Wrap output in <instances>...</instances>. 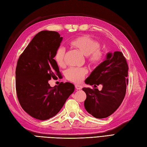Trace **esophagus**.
<instances>
[{"label":"esophagus","instance_id":"esophagus-1","mask_svg":"<svg viewBox=\"0 0 147 147\" xmlns=\"http://www.w3.org/2000/svg\"><path fill=\"white\" fill-rule=\"evenodd\" d=\"M75 88L77 90H80L82 89V86L81 85H79V84H76L75 85Z\"/></svg>","mask_w":147,"mask_h":147}]
</instances>
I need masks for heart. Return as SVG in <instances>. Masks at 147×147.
<instances>
[{"label": "heart", "mask_w": 147, "mask_h": 147, "mask_svg": "<svg viewBox=\"0 0 147 147\" xmlns=\"http://www.w3.org/2000/svg\"><path fill=\"white\" fill-rule=\"evenodd\" d=\"M71 47L76 49L82 55L86 56L88 61L96 65L102 61L103 53L99 50L100 45L97 41L88 35L78 36L69 42ZM65 49L63 47H59L56 51L55 60L59 66H63L65 64ZM88 73L87 69L74 68L71 67L67 69L66 73V78L67 80L74 82H80L83 80L84 76Z\"/></svg>", "instance_id": "heart-1"}]
</instances>
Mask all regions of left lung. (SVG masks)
Masks as SVG:
<instances>
[{"mask_svg":"<svg viewBox=\"0 0 147 147\" xmlns=\"http://www.w3.org/2000/svg\"><path fill=\"white\" fill-rule=\"evenodd\" d=\"M128 70L129 67L122 52L107 53L104 61L85 80L86 84L94 87L102 85V90L82 88L86 94L84 107L89 114L97 119H104L117 109L125 96Z\"/></svg>","mask_w":147,"mask_h":147,"instance_id":"1","label":"left lung"}]
</instances>
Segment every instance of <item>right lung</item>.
<instances>
[{"mask_svg":"<svg viewBox=\"0 0 147 147\" xmlns=\"http://www.w3.org/2000/svg\"><path fill=\"white\" fill-rule=\"evenodd\" d=\"M62 40L58 32L41 31L33 37L18 59V99L22 109L36 119L45 120L56 115L74 91V84L68 82L53 88L48 82L61 75L54 58Z\"/></svg>","mask_w":147,"mask_h":147,"instance_id":"obj_1","label":"right lung"}]
</instances>
